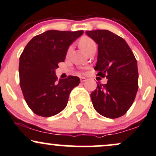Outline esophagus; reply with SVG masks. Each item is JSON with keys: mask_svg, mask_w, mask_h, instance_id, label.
I'll use <instances>...</instances> for the list:
<instances>
[{"mask_svg": "<svg viewBox=\"0 0 156 156\" xmlns=\"http://www.w3.org/2000/svg\"><path fill=\"white\" fill-rule=\"evenodd\" d=\"M80 82H81V83H83V82H85L86 80H87V78H84V77H80Z\"/></svg>", "mask_w": 156, "mask_h": 156, "instance_id": "esophagus-1", "label": "esophagus"}]
</instances>
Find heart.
<instances>
[{
	"instance_id": "heart-1",
	"label": "heart",
	"mask_w": 156,
	"mask_h": 156,
	"mask_svg": "<svg viewBox=\"0 0 156 156\" xmlns=\"http://www.w3.org/2000/svg\"><path fill=\"white\" fill-rule=\"evenodd\" d=\"M79 44L80 47L81 48V49L83 50V51L87 52V51L89 48H90L93 45H95V43H94V41H93L91 38H89V37H83V38H82L80 40ZM72 46L69 47L67 50V53H70V51H72Z\"/></svg>"
}]
</instances>
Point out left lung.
<instances>
[{
    "mask_svg": "<svg viewBox=\"0 0 156 156\" xmlns=\"http://www.w3.org/2000/svg\"><path fill=\"white\" fill-rule=\"evenodd\" d=\"M98 45L94 69L106 78V84L98 83L91 93L95 110L103 117L115 119L128 112L135 100L139 87L137 62L125 39L108 31H87Z\"/></svg>",
    "mask_w": 156,
    "mask_h": 156,
    "instance_id": "obj_1",
    "label": "left lung"
}]
</instances>
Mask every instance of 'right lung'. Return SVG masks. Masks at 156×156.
<instances>
[{
  "instance_id": "1",
  "label": "right lung",
  "mask_w": 156,
  "mask_h": 156,
  "mask_svg": "<svg viewBox=\"0 0 156 156\" xmlns=\"http://www.w3.org/2000/svg\"><path fill=\"white\" fill-rule=\"evenodd\" d=\"M83 33L50 30L35 36L26 44L20 57V85L34 114L49 117L66 107L69 93L80 79L69 76L58 80L55 69L64 62L69 46Z\"/></svg>"
}]
</instances>
